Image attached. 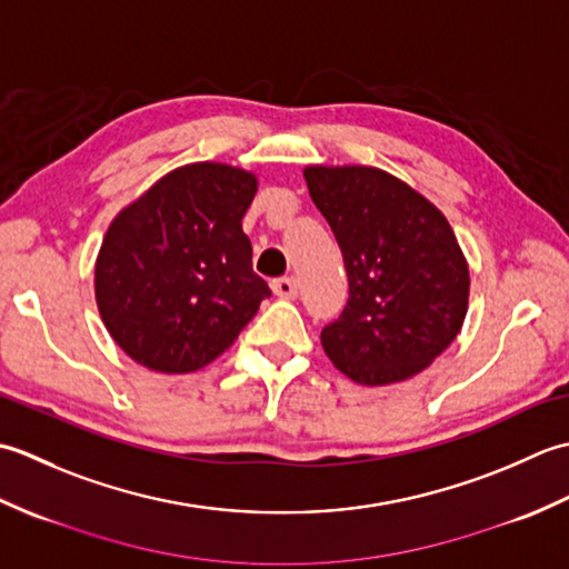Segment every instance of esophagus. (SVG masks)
Returning a JSON list of instances; mask_svg holds the SVG:
<instances>
[{"label":"esophagus","mask_w":569,"mask_h":569,"mask_svg":"<svg viewBox=\"0 0 569 569\" xmlns=\"http://www.w3.org/2000/svg\"><path fill=\"white\" fill-rule=\"evenodd\" d=\"M271 288H273V293L278 298L293 300L298 296V281H296V278H276V281L271 283Z\"/></svg>","instance_id":"obj_1"}]
</instances>
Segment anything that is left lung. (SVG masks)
<instances>
[{
  "instance_id": "8db88e82",
  "label": "left lung",
  "mask_w": 569,
  "mask_h": 569,
  "mask_svg": "<svg viewBox=\"0 0 569 569\" xmlns=\"http://www.w3.org/2000/svg\"><path fill=\"white\" fill-rule=\"evenodd\" d=\"M303 176L349 281L342 316L320 335L325 355L365 386L416 377L467 316L469 266L450 222L381 168L308 166Z\"/></svg>"
}]
</instances>
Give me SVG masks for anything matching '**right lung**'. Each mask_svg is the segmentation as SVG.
<instances>
[{"instance_id":"1","label":"right lung","mask_w":569,"mask_h":569,"mask_svg":"<svg viewBox=\"0 0 569 569\" xmlns=\"http://www.w3.org/2000/svg\"><path fill=\"white\" fill-rule=\"evenodd\" d=\"M257 186L244 168L188 163L114 217L94 261V298L107 332L137 365L202 369L271 296L241 229Z\"/></svg>"}]
</instances>
